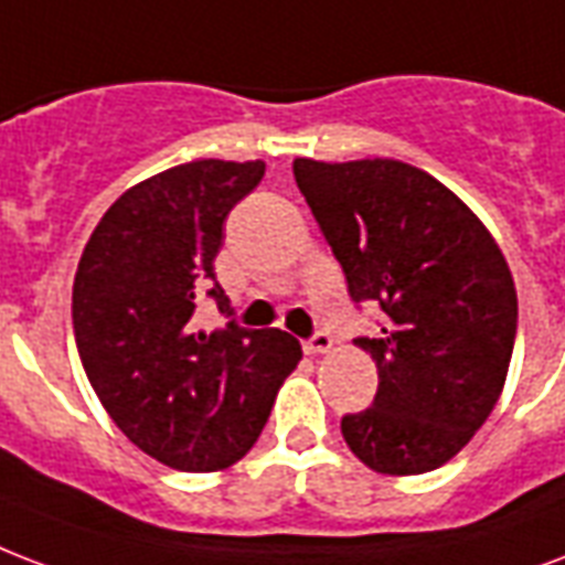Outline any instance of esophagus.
I'll list each match as a JSON object with an SVG mask.
<instances>
[{"label":"esophagus","mask_w":565,"mask_h":565,"mask_svg":"<svg viewBox=\"0 0 565 565\" xmlns=\"http://www.w3.org/2000/svg\"><path fill=\"white\" fill-rule=\"evenodd\" d=\"M334 350V340L329 338V334H313L311 340H305V352H308V355H326V352H331Z\"/></svg>","instance_id":"esophagus-1"}]
</instances>
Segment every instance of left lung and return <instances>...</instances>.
<instances>
[{"label": "left lung", "instance_id": "obj_1", "mask_svg": "<svg viewBox=\"0 0 565 565\" xmlns=\"http://www.w3.org/2000/svg\"><path fill=\"white\" fill-rule=\"evenodd\" d=\"M292 174L350 296L385 313L355 340L376 361V399L340 433L376 473L436 471L501 397L519 320L510 266L471 206L408 162L299 157Z\"/></svg>", "mask_w": 565, "mask_h": 565}]
</instances>
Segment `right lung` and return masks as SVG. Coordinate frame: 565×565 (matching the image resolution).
<instances>
[{"label": "right lung", "mask_w": 565, "mask_h": 565, "mask_svg": "<svg viewBox=\"0 0 565 565\" xmlns=\"http://www.w3.org/2000/svg\"><path fill=\"white\" fill-rule=\"evenodd\" d=\"M264 171V159H195L129 186L73 278V334L94 394L132 445L178 471L239 462L301 361L281 329L195 320L201 292L231 313L213 260L231 206Z\"/></svg>", "instance_id": "obj_1"}]
</instances>
